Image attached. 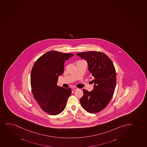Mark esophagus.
I'll return each instance as SVG.
<instances>
[{
  "mask_svg": "<svg viewBox=\"0 0 147 147\" xmlns=\"http://www.w3.org/2000/svg\"><path fill=\"white\" fill-rule=\"evenodd\" d=\"M72 88L74 90H77V89H78V88H77L76 86H73Z\"/></svg>",
  "mask_w": 147,
  "mask_h": 147,
  "instance_id": "34e87169",
  "label": "esophagus"
}]
</instances>
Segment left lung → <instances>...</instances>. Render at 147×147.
Instances as JSON below:
<instances>
[{
	"label": "left lung",
	"instance_id": "8db88e82",
	"mask_svg": "<svg viewBox=\"0 0 147 147\" xmlns=\"http://www.w3.org/2000/svg\"><path fill=\"white\" fill-rule=\"evenodd\" d=\"M77 55L88 62L94 83L90 92L83 89L84 95L80 102L86 111L96 113L107 106L113 95L116 84L115 68L109 57L100 51L81 52Z\"/></svg>",
	"mask_w": 147,
	"mask_h": 147
}]
</instances>
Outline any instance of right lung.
Wrapping results in <instances>:
<instances>
[{"label":"right lung","mask_w":147,"mask_h":147,"mask_svg":"<svg viewBox=\"0 0 147 147\" xmlns=\"http://www.w3.org/2000/svg\"><path fill=\"white\" fill-rule=\"evenodd\" d=\"M74 55L50 51L36 60L31 73V86L33 96L41 109L55 115L65 108L70 96V88L57 86L58 77L63 74L64 62Z\"/></svg>","instance_id":"1"}]
</instances>
